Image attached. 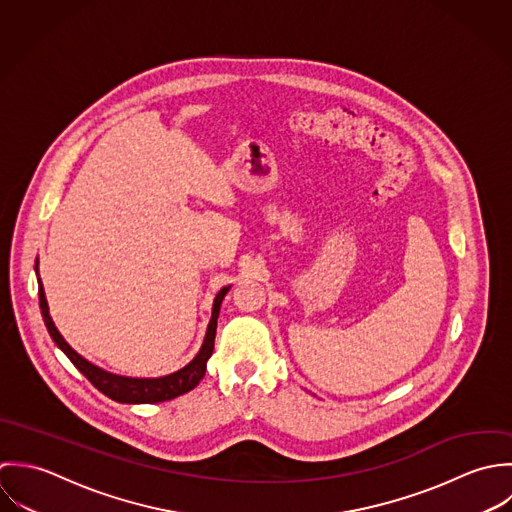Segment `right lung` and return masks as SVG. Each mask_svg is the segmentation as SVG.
<instances>
[{"mask_svg": "<svg viewBox=\"0 0 512 512\" xmlns=\"http://www.w3.org/2000/svg\"><path fill=\"white\" fill-rule=\"evenodd\" d=\"M35 271H37V261H35ZM229 287H223L213 301V310H211V320L207 324V332H205L204 344L198 352V356L184 366L182 370L164 376V378H124V376H116V374H108L101 368L93 366L91 362H87L83 356H79L61 336V332L57 330V326L53 324V318L49 314V305L45 299V291L39 279V307L41 314L45 320V326L51 334V338L55 340V344L67 354V358L75 364V368L99 390L104 396H108L114 402L120 404H158V402H166V400H174L190 390H194L200 380L204 378L205 366L209 356L213 354V342H215V328H217V316H219V307L223 297L227 295Z\"/></svg>", "mask_w": 512, "mask_h": 512, "instance_id": "add662e5", "label": "right lung"}]
</instances>
